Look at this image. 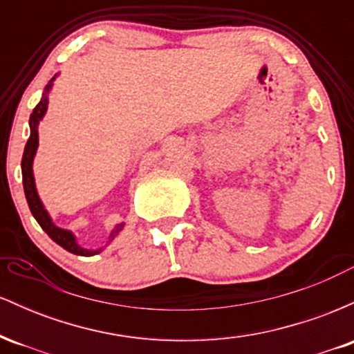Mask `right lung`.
I'll use <instances>...</instances> for the list:
<instances>
[{
    "instance_id": "1",
    "label": "right lung",
    "mask_w": 354,
    "mask_h": 354,
    "mask_svg": "<svg viewBox=\"0 0 354 354\" xmlns=\"http://www.w3.org/2000/svg\"><path fill=\"white\" fill-rule=\"evenodd\" d=\"M56 76L58 75L53 76V78L50 80V83L46 84L41 100H39V103L36 104V108L33 109V113H31V116H30V140H28L26 146H24L23 160H21L23 188H24V194H26L28 206H30V209H31V214H33L36 221H38V225L41 226L44 233H46L48 236H50L53 241L56 243V245L64 248V250L70 251V253H73V254L93 256V254L101 253L104 248L101 246V248H98V250H88V248H83L81 245H78V241H76V236L73 231L56 226L55 223H53V218L50 216V213H48V209L44 208L41 198H39V194H38V189H36L35 174H33V161H35L36 151H38V145H39L38 126H39V121L43 120L44 115H46V111H48L50 91L53 89V81L56 80ZM123 228H124V223L116 225L115 228L111 230V233H109L106 243H111L113 239H115L118 234L123 231Z\"/></svg>"
}]
</instances>
